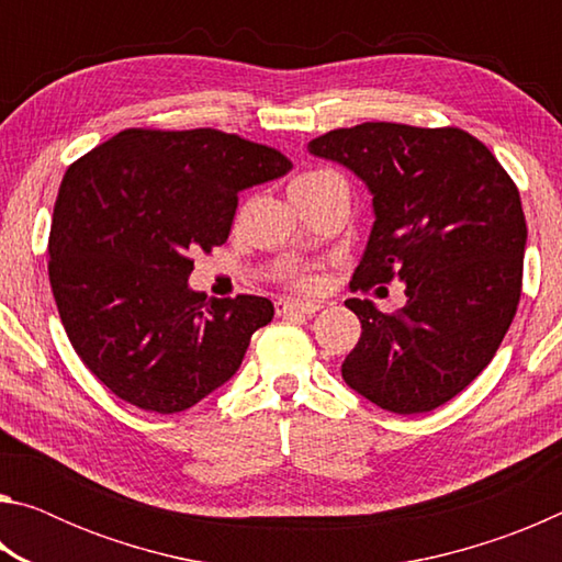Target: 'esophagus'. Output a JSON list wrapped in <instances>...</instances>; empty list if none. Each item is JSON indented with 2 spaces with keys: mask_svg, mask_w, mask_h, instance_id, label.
<instances>
[{
  "mask_svg": "<svg viewBox=\"0 0 562 562\" xmlns=\"http://www.w3.org/2000/svg\"><path fill=\"white\" fill-rule=\"evenodd\" d=\"M319 307H322L319 302H300V300H278V302H274V312H278L280 317H290V315L310 317V315H315Z\"/></svg>",
  "mask_w": 562,
  "mask_h": 562,
  "instance_id": "1",
  "label": "esophagus"
}]
</instances>
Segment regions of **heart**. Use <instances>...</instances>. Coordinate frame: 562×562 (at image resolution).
<instances>
[{"label": "heart", "instance_id": "1", "mask_svg": "<svg viewBox=\"0 0 562 562\" xmlns=\"http://www.w3.org/2000/svg\"><path fill=\"white\" fill-rule=\"evenodd\" d=\"M317 173H322V170H312V173H302V176L294 178L290 186H297V183H302V180H307V178L317 176ZM290 282L294 284V288H312V278H310V274H304V272H292V274H290Z\"/></svg>", "mask_w": 562, "mask_h": 562}]
</instances>
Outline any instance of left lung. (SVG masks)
Masks as SVG:
<instances>
[{
	"label": "left lung",
	"mask_w": 562,
	"mask_h": 562,
	"mask_svg": "<svg viewBox=\"0 0 562 562\" xmlns=\"http://www.w3.org/2000/svg\"><path fill=\"white\" fill-rule=\"evenodd\" d=\"M307 148L355 170L374 195L355 290L406 284V304L392 315L369 300L345 302L361 337L341 376L386 412H434L488 367L516 317L528 237L518 188L456 126L367 121Z\"/></svg>",
	"instance_id": "left-lung-1"
}]
</instances>
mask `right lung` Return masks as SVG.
Masks as SVG:
<instances>
[{
	"label": "right lung",
	"mask_w": 562,
	"mask_h": 562,
	"mask_svg": "<svg viewBox=\"0 0 562 562\" xmlns=\"http://www.w3.org/2000/svg\"><path fill=\"white\" fill-rule=\"evenodd\" d=\"M290 158L217 128H126L66 168L49 231V282L89 372L131 406L186 412L231 379L274 307L188 288L193 255L231 235L243 188Z\"/></svg>",
	"instance_id": "right-lung-1"
}]
</instances>
